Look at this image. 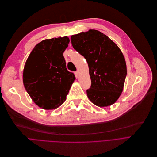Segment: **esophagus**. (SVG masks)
<instances>
[{
	"label": "esophagus",
	"instance_id": "34e87169",
	"mask_svg": "<svg viewBox=\"0 0 157 157\" xmlns=\"http://www.w3.org/2000/svg\"><path fill=\"white\" fill-rule=\"evenodd\" d=\"M75 75H76L77 76H79V75H80V71H77L75 72Z\"/></svg>",
	"mask_w": 157,
	"mask_h": 157
}]
</instances>
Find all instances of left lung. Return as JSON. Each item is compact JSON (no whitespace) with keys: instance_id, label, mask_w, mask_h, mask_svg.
<instances>
[{"instance_id":"left-lung-1","label":"left lung","mask_w":157,"mask_h":157,"mask_svg":"<svg viewBox=\"0 0 157 157\" xmlns=\"http://www.w3.org/2000/svg\"><path fill=\"white\" fill-rule=\"evenodd\" d=\"M73 48L86 59L91 78L86 95L99 107L114 104L123 91L127 75L124 56L106 35L96 29H89L71 36Z\"/></svg>"}]
</instances>
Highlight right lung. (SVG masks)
Masks as SVG:
<instances>
[{"mask_svg":"<svg viewBox=\"0 0 157 157\" xmlns=\"http://www.w3.org/2000/svg\"><path fill=\"white\" fill-rule=\"evenodd\" d=\"M67 36L43 40L29 54L25 64L23 82L33 102L52 110L63 103L75 80L69 72L63 53L68 47Z\"/></svg>","mask_w":157,"mask_h":157,"instance_id":"1","label":"right lung"}]
</instances>
